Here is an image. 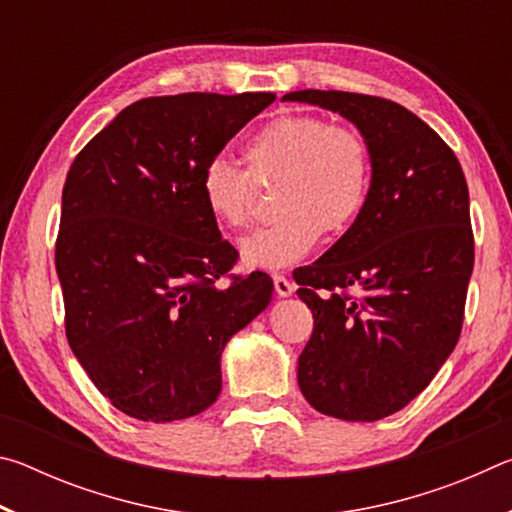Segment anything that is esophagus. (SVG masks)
<instances>
[{"label": "esophagus", "mask_w": 512, "mask_h": 512, "mask_svg": "<svg viewBox=\"0 0 512 512\" xmlns=\"http://www.w3.org/2000/svg\"><path fill=\"white\" fill-rule=\"evenodd\" d=\"M273 284H275V293L280 298H289V296H293V291H296V284H293L289 277H284L280 273L273 275Z\"/></svg>", "instance_id": "1"}]
</instances>
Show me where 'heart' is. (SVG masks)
Instances as JSON below:
<instances>
[{
	"mask_svg": "<svg viewBox=\"0 0 512 512\" xmlns=\"http://www.w3.org/2000/svg\"><path fill=\"white\" fill-rule=\"evenodd\" d=\"M246 171L210 160L198 192L212 219L239 230L253 212V185L277 183V219L241 241L250 268H289L316 248L320 235H343L359 219L372 185V153L363 137L316 115H280L259 128L244 149Z\"/></svg>",
	"mask_w": 512,
	"mask_h": 512,
	"instance_id": "obj_1",
	"label": "heart"
}]
</instances>
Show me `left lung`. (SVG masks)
<instances>
[{
    "label": "left lung",
    "instance_id": "1",
    "mask_svg": "<svg viewBox=\"0 0 512 512\" xmlns=\"http://www.w3.org/2000/svg\"><path fill=\"white\" fill-rule=\"evenodd\" d=\"M282 101L339 112L370 146L361 216L293 277L314 314L298 359L302 395L332 418L375 422L420 395L461 336L474 266L463 169L440 135L395 101L339 90Z\"/></svg>",
    "mask_w": 512,
    "mask_h": 512
}]
</instances>
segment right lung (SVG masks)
<instances>
[{
  "label": "right lung",
  "mask_w": 512,
  "mask_h": 512,
  "mask_svg": "<svg viewBox=\"0 0 512 512\" xmlns=\"http://www.w3.org/2000/svg\"><path fill=\"white\" fill-rule=\"evenodd\" d=\"M271 92L135 101L76 155L56 273L69 348L103 397L144 422L185 420L221 393V352L273 298L266 273L216 280L239 253L207 214L203 167Z\"/></svg>",
  "instance_id": "1"
}]
</instances>
